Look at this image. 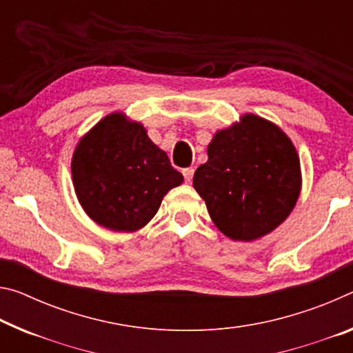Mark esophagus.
<instances>
[{"instance_id": "34e87169", "label": "esophagus", "mask_w": 353, "mask_h": 353, "mask_svg": "<svg viewBox=\"0 0 353 353\" xmlns=\"http://www.w3.org/2000/svg\"><path fill=\"white\" fill-rule=\"evenodd\" d=\"M182 174H183V177H185V182H192L194 170H193V168H185V170L182 171Z\"/></svg>"}]
</instances>
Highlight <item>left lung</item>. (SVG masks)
<instances>
[{
	"label": "left lung",
	"mask_w": 353,
	"mask_h": 353,
	"mask_svg": "<svg viewBox=\"0 0 353 353\" xmlns=\"http://www.w3.org/2000/svg\"><path fill=\"white\" fill-rule=\"evenodd\" d=\"M193 187L215 226L231 240L251 242L290 215L301 190L300 159L281 128L247 113L218 130Z\"/></svg>",
	"instance_id": "1"
}]
</instances>
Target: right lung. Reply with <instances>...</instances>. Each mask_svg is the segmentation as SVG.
I'll use <instances>...</instances> for the list:
<instances>
[{
  "label": "right lung",
  "instance_id": "obj_1",
  "mask_svg": "<svg viewBox=\"0 0 353 353\" xmlns=\"http://www.w3.org/2000/svg\"><path fill=\"white\" fill-rule=\"evenodd\" d=\"M72 181L86 215L110 231L135 232L152 220L165 194L183 182L141 122L116 111L78 141Z\"/></svg>",
  "mask_w": 353,
  "mask_h": 353
}]
</instances>
